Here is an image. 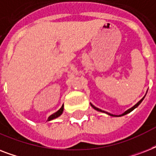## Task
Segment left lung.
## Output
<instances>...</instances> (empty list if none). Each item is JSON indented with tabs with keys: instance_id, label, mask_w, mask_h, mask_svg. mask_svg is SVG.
Instances as JSON below:
<instances>
[{
	"instance_id": "obj_1",
	"label": "left lung",
	"mask_w": 156,
	"mask_h": 156,
	"mask_svg": "<svg viewBox=\"0 0 156 156\" xmlns=\"http://www.w3.org/2000/svg\"><path fill=\"white\" fill-rule=\"evenodd\" d=\"M143 99H144V97H143V99H142V100H141L140 101H139V102H138V103H137V104H136L135 105H134V106H133V107H132V108H129V110H127V111H126V112H124V113L122 114V115H121V116H124V115H126V114L129 113V112H132V111H133V109H134V108H137V107H138V105H139V104H141V103H142V101H143ZM90 105H91V106L93 107V108H95V110H97V111H99V112H106L102 111V110H101V109L98 108H96V107H95V106H94V105H93V104H90ZM106 113H108V115H110V116H114V115H112V114H110V113H108V112H106Z\"/></svg>"
}]
</instances>
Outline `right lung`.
<instances>
[{"label":"right lung","mask_w":156,"mask_h":156,"mask_svg":"<svg viewBox=\"0 0 156 156\" xmlns=\"http://www.w3.org/2000/svg\"><path fill=\"white\" fill-rule=\"evenodd\" d=\"M63 110H64V106L62 105V107H61V108L59 109L58 111L56 112H55V113H53L52 115H51V116L48 117V121H51V120H52V119H55L56 118V117H58V116H60L62 114V112H63Z\"/></svg>","instance_id":"obj_1"}]
</instances>
